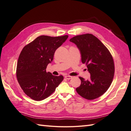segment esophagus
I'll return each instance as SVG.
<instances>
[{
  "instance_id": "esophagus-1",
  "label": "esophagus",
  "mask_w": 131,
  "mask_h": 131,
  "mask_svg": "<svg viewBox=\"0 0 131 131\" xmlns=\"http://www.w3.org/2000/svg\"><path fill=\"white\" fill-rule=\"evenodd\" d=\"M65 78L67 79V80H70L72 78V76H65Z\"/></svg>"
}]
</instances>
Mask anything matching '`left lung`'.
I'll return each mask as SVG.
<instances>
[{"instance_id": "obj_1", "label": "left lung", "mask_w": 131, "mask_h": 131, "mask_svg": "<svg viewBox=\"0 0 131 131\" xmlns=\"http://www.w3.org/2000/svg\"><path fill=\"white\" fill-rule=\"evenodd\" d=\"M70 41L74 43L81 54V61L85 63L90 73L89 80L79 77L81 85L76 90L87 100H94L102 96L111 84L115 73L112 56L106 47L91 34L73 37Z\"/></svg>"}]
</instances>
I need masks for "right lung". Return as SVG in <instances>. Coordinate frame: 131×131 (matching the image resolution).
Here are the masks:
<instances>
[{
    "instance_id": "obj_1",
    "label": "right lung",
    "mask_w": 131,
    "mask_h": 131,
    "mask_svg": "<svg viewBox=\"0 0 131 131\" xmlns=\"http://www.w3.org/2000/svg\"><path fill=\"white\" fill-rule=\"evenodd\" d=\"M68 35L38 36L24 47L16 67V78L25 94L35 101L48 97L63 79L62 75L53 76L46 69L53 59L56 50Z\"/></svg>"
}]
</instances>
